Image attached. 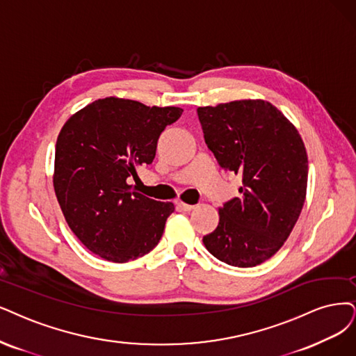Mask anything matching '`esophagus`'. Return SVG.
Here are the masks:
<instances>
[{
	"instance_id": "1",
	"label": "esophagus",
	"mask_w": 356,
	"mask_h": 356,
	"mask_svg": "<svg viewBox=\"0 0 356 356\" xmlns=\"http://www.w3.org/2000/svg\"><path fill=\"white\" fill-rule=\"evenodd\" d=\"M175 204H176V207H177V208L183 209V211H192V209L195 208V205H189V204H185V202L180 201V200H177Z\"/></svg>"
}]
</instances>
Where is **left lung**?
Listing matches in <instances>:
<instances>
[{"instance_id":"8db88e82","label":"left lung","mask_w":356,"mask_h":356,"mask_svg":"<svg viewBox=\"0 0 356 356\" xmlns=\"http://www.w3.org/2000/svg\"><path fill=\"white\" fill-rule=\"evenodd\" d=\"M198 117L220 167L242 176L239 196L218 208V226L202 242L229 266L255 267L283 246L304 207L305 145L283 113L262 99L200 107Z\"/></svg>"}]
</instances>
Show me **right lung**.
Instances as JSON below:
<instances>
[{
  "label": "right lung",
  "instance_id": "1",
  "mask_svg": "<svg viewBox=\"0 0 356 356\" xmlns=\"http://www.w3.org/2000/svg\"><path fill=\"white\" fill-rule=\"evenodd\" d=\"M181 113L108 97L63 126L52 181L65 221L92 254L122 264L160 242L175 205L136 192L129 180L152 163L158 138Z\"/></svg>",
  "mask_w": 356,
  "mask_h": 356
}]
</instances>
